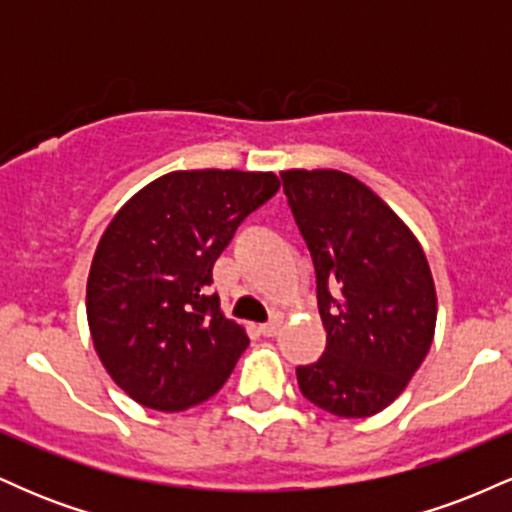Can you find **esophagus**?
<instances>
[{
    "instance_id": "esophagus-1",
    "label": "esophagus",
    "mask_w": 512,
    "mask_h": 512,
    "mask_svg": "<svg viewBox=\"0 0 512 512\" xmlns=\"http://www.w3.org/2000/svg\"><path fill=\"white\" fill-rule=\"evenodd\" d=\"M279 330H281V320H272V322H267V325L260 327V334L262 337H274Z\"/></svg>"
}]
</instances>
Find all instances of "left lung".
<instances>
[{
  "mask_svg": "<svg viewBox=\"0 0 512 512\" xmlns=\"http://www.w3.org/2000/svg\"><path fill=\"white\" fill-rule=\"evenodd\" d=\"M317 276L325 354L298 366L315 407L363 419L390 407L431 349L438 298L407 223L342 170H281Z\"/></svg>",
  "mask_w": 512,
  "mask_h": 512,
  "instance_id": "8db88e82",
  "label": "left lung"
}]
</instances>
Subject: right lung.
<instances>
[{
	"instance_id": "1",
	"label": "right lung",
	"mask_w": 512,
	"mask_h": 512,
	"mask_svg": "<svg viewBox=\"0 0 512 512\" xmlns=\"http://www.w3.org/2000/svg\"><path fill=\"white\" fill-rule=\"evenodd\" d=\"M274 173L175 170L125 202L93 255L86 315L103 368L134 402L182 411L221 390L250 339L207 296L211 269Z\"/></svg>"
}]
</instances>
